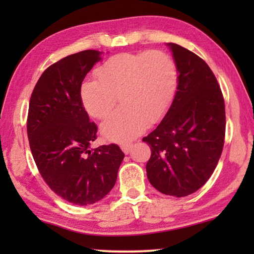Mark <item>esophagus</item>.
<instances>
[{"instance_id":"esophagus-1","label":"esophagus","mask_w":254,"mask_h":254,"mask_svg":"<svg viewBox=\"0 0 254 254\" xmlns=\"http://www.w3.org/2000/svg\"><path fill=\"white\" fill-rule=\"evenodd\" d=\"M132 147H133V144H132V143H123V144H121V149H122V151H123L124 153H126V154L130 153Z\"/></svg>"}]
</instances>
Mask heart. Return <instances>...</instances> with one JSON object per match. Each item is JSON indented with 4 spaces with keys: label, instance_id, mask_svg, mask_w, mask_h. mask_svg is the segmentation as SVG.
<instances>
[{
    "label": "heart",
    "instance_id": "b5f03b06",
    "mask_svg": "<svg viewBox=\"0 0 254 254\" xmlns=\"http://www.w3.org/2000/svg\"><path fill=\"white\" fill-rule=\"evenodd\" d=\"M97 77L81 83V104L91 117L104 120L119 96L122 107L101 127L107 140L118 142L139 135L148 122L165 117L178 87L174 59L158 50L113 56L98 67Z\"/></svg>",
    "mask_w": 254,
    "mask_h": 254
}]
</instances>
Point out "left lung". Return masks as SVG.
Here are the masks:
<instances>
[{
    "mask_svg": "<svg viewBox=\"0 0 254 254\" xmlns=\"http://www.w3.org/2000/svg\"><path fill=\"white\" fill-rule=\"evenodd\" d=\"M167 46L178 87L165 118L142 139L151 149L145 169L157 190L185 197L204 186L216 168L224 145L225 105L207 64L182 46Z\"/></svg>",
    "mask_w": 254,
    "mask_h": 254,
    "instance_id": "left-lung-1",
    "label": "left lung"
}]
</instances>
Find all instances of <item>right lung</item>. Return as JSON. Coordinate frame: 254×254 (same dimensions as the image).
Returning a JSON list of instances; mask_svg holds the SVG:
<instances>
[{
  "mask_svg": "<svg viewBox=\"0 0 254 254\" xmlns=\"http://www.w3.org/2000/svg\"><path fill=\"white\" fill-rule=\"evenodd\" d=\"M102 54L84 50L55 63L42 72L29 103L27 131L38 170L51 190L75 205L104 198L124 158L114 143L91 148L97 127L80 101V85Z\"/></svg>",
  "mask_w": 254,
  "mask_h": 254,
  "instance_id": "right-lung-1",
  "label": "right lung"
}]
</instances>
